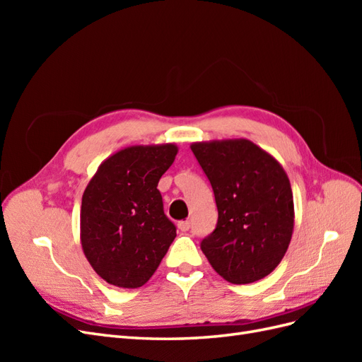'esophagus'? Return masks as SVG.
<instances>
[{
  "mask_svg": "<svg viewBox=\"0 0 362 362\" xmlns=\"http://www.w3.org/2000/svg\"><path fill=\"white\" fill-rule=\"evenodd\" d=\"M178 229L181 233H187L190 229V222L189 221H181L178 222Z\"/></svg>",
  "mask_w": 362,
  "mask_h": 362,
  "instance_id": "34e87169",
  "label": "esophagus"
}]
</instances>
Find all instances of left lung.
<instances>
[{
  "mask_svg": "<svg viewBox=\"0 0 362 362\" xmlns=\"http://www.w3.org/2000/svg\"><path fill=\"white\" fill-rule=\"evenodd\" d=\"M217 205V225L201 249L231 284L259 281L278 267L294 226L290 180L279 161L247 139L190 145Z\"/></svg>",
  "mask_w": 362,
  "mask_h": 362,
  "instance_id": "obj_1",
  "label": "left lung"
}]
</instances>
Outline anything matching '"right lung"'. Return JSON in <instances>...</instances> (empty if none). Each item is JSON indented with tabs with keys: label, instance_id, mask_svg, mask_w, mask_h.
Listing matches in <instances>:
<instances>
[{
	"label": "right lung",
	"instance_id": "1",
	"mask_svg": "<svg viewBox=\"0 0 362 362\" xmlns=\"http://www.w3.org/2000/svg\"><path fill=\"white\" fill-rule=\"evenodd\" d=\"M177 154L175 144L128 146L105 158L87 184L81 246L93 270L112 286H145L177 237L157 189Z\"/></svg>",
	"mask_w": 362,
	"mask_h": 362
}]
</instances>
